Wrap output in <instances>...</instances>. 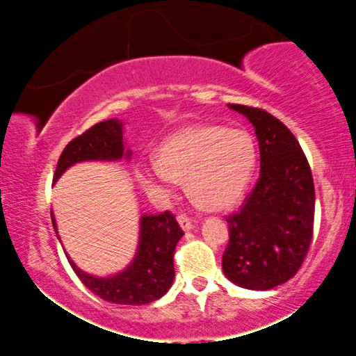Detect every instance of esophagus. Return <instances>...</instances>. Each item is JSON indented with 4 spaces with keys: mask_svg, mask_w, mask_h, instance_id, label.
Instances as JSON below:
<instances>
[{
    "mask_svg": "<svg viewBox=\"0 0 356 356\" xmlns=\"http://www.w3.org/2000/svg\"><path fill=\"white\" fill-rule=\"evenodd\" d=\"M177 222L182 227V231H191L192 226H194V220L186 218V216H177Z\"/></svg>",
    "mask_w": 356,
    "mask_h": 356,
    "instance_id": "obj_1",
    "label": "esophagus"
}]
</instances>
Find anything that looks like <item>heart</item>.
Returning a JSON list of instances; mask_svg holds the SVG:
<instances>
[{"label":"heart","instance_id":"1","mask_svg":"<svg viewBox=\"0 0 356 356\" xmlns=\"http://www.w3.org/2000/svg\"><path fill=\"white\" fill-rule=\"evenodd\" d=\"M257 164L254 137L244 129L187 125L167 136L152 161L134 165V177L150 197L167 201L179 181L204 209L234 206L246 192Z\"/></svg>","mask_w":356,"mask_h":356}]
</instances>
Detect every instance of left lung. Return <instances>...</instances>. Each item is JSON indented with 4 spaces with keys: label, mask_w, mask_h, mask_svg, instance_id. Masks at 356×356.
I'll list each match as a JSON object with an SVG mask.
<instances>
[{
    "label": "left lung",
    "mask_w": 356,
    "mask_h": 356,
    "mask_svg": "<svg viewBox=\"0 0 356 356\" xmlns=\"http://www.w3.org/2000/svg\"><path fill=\"white\" fill-rule=\"evenodd\" d=\"M254 127L261 170L241 211L227 218L229 244L222 271L231 283L266 291L303 264L313 236V175L296 137L261 108L227 105Z\"/></svg>",
    "instance_id": "obj_1"
}]
</instances>
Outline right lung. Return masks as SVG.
Wrapping results in <instances>:
<instances>
[{
	"label": "right lung",
	"mask_w": 356,
	"mask_h": 356,
	"mask_svg": "<svg viewBox=\"0 0 356 356\" xmlns=\"http://www.w3.org/2000/svg\"><path fill=\"white\" fill-rule=\"evenodd\" d=\"M124 134V122L110 118L73 138L60 155L53 182L80 162H117L122 159L129 162L132 152L127 147ZM51 220L56 238L60 239L53 212ZM182 236L184 232L170 212L142 214L138 219V243L134 259L129 266L110 276L90 275L73 263L68 252L65 254L81 283L102 300L138 306L152 303L170 289L174 283V249Z\"/></svg>",
	"instance_id": "obj_1"
}]
</instances>
